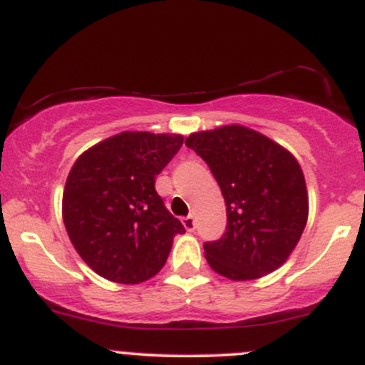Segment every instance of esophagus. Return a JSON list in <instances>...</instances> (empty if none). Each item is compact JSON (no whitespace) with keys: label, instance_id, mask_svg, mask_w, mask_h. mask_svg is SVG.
<instances>
[{"label":"esophagus","instance_id":"34e87169","mask_svg":"<svg viewBox=\"0 0 365 365\" xmlns=\"http://www.w3.org/2000/svg\"><path fill=\"white\" fill-rule=\"evenodd\" d=\"M182 224L187 231H194V227H196V219H194V215H187L182 219Z\"/></svg>","mask_w":365,"mask_h":365}]
</instances>
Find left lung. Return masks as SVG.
Here are the masks:
<instances>
[{
	"mask_svg": "<svg viewBox=\"0 0 365 365\" xmlns=\"http://www.w3.org/2000/svg\"><path fill=\"white\" fill-rule=\"evenodd\" d=\"M185 145L208 164L226 201V233L203 245L212 270L231 281L277 270L297 247L309 215L295 157L244 125L194 132Z\"/></svg>",
	"mask_w": 365,
	"mask_h": 365,
	"instance_id": "left-lung-1",
	"label": "left lung"
}]
</instances>
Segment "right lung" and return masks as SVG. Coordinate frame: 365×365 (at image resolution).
I'll return each instance as SVG.
<instances>
[{
    "mask_svg": "<svg viewBox=\"0 0 365 365\" xmlns=\"http://www.w3.org/2000/svg\"><path fill=\"white\" fill-rule=\"evenodd\" d=\"M182 145L180 134L127 130L73 162L61 213L73 249L95 274L139 284L164 267L185 227L162 203L155 178Z\"/></svg>",
    "mask_w": 365,
    "mask_h": 365,
    "instance_id": "1",
    "label": "right lung"
}]
</instances>
